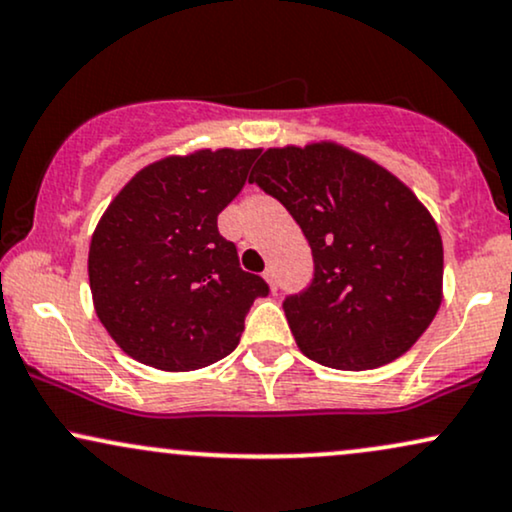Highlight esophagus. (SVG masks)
<instances>
[{"label": "esophagus", "instance_id": "esophagus-1", "mask_svg": "<svg viewBox=\"0 0 512 512\" xmlns=\"http://www.w3.org/2000/svg\"><path fill=\"white\" fill-rule=\"evenodd\" d=\"M263 277H266V282L270 285V289H277V275H275V270L273 268H266V273H263Z\"/></svg>", "mask_w": 512, "mask_h": 512}]
</instances>
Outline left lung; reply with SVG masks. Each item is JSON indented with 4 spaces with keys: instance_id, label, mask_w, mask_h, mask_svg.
Segmentation results:
<instances>
[{
    "instance_id": "obj_1",
    "label": "left lung",
    "mask_w": 512,
    "mask_h": 512,
    "mask_svg": "<svg viewBox=\"0 0 512 512\" xmlns=\"http://www.w3.org/2000/svg\"><path fill=\"white\" fill-rule=\"evenodd\" d=\"M249 182L287 208L311 246V285L282 301L304 356L370 370L418 342L441 304L444 249L401 180L325 142L268 149Z\"/></svg>"
}]
</instances>
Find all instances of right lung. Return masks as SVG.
<instances>
[{"label": "right lung", "instance_id": "1", "mask_svg": "<svg viewBox=\"0 0 512 512\" xmlns=\"http://www.w3.org/2000/svg\"><path fill=\"white\" fill-rule=\"evenodd\" d=\"M256 156H170L140 170L106 208L90 244V287L102 325L135 361L206 368L237 349L251 304L270 294L218 232Z\"/></svg>", "mask_w": 512, "mask_h": 512}]
</instances>
